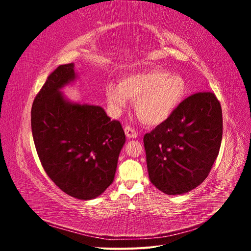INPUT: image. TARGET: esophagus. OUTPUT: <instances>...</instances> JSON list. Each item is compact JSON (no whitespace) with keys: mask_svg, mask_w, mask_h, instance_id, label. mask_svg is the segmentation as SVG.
<instances>
[{"mask_svg":"<svg viewBox=\"0 0 251 251\" xmlns=\"http://www.w3.org/2000/svg\"><path fill=\"white\" fill-rule=\"evenodd\" d=\"M125 133H126L127 138H136L138 136L137 131H136L135 128H133L130 126H125Z\"/></svg>","mask_w":251,"mask_h":251,"instance_id":"esophagus-1","label":"esophagus"}]
</instances>
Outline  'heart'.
Listing matches in <instances>:
<instances>
[{"label":"heart","instance_id":"obj_1","mask_svg":"<svg viewBox=\"0 0 251 251\" xmlns=\"http://www.w3.org/2000/svg\"><path fill=\"white\" fill-rule=\"evenodd\" d=\"M185 93L183 77L159 68L128 75L119 85L110 83L105 88L108 103L114 111L125 109L127 100L135 101L138 119L151 126L164 123L183 100Z\"/></svg>","mask_w":251,"mask_h":251}]
</instances>
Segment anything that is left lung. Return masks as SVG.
I'll return each instance as SVG.
<instances>
[{
    "label": "left lung",
    "instance_id": "1",
    "mask_svg": "<svg viewBox=\"0 0 251 251\" xmlns=\"http://www.w3.org/2000/svg\"><path fill=\"white\" fill-rule=\"evenodd\" d=\"M221 104L214 93L188 96L144 135L149 177L166 195H182L206 179L222 141Z\"/></svg>",
    "mask_w": 251,
    "mask_h": 251
}]
</instances>
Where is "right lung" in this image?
<instances>
[{
	"label": "right lung",
	"instance_id": "right-lung-1",
	"mask_svg": "<svg viewBox=\"0 0 251 251\" xmlns=\"http://www.w3.org/2000/svg\"><path fill=\"white\" fill-rule=\"evenodd\" d=\"M76 77L74 64L60 65L49 75L34 98L31 130L49 178L69 196L91 200L113 182L126 135L100 105L63 95L60 90Z\"/></svg>",
	"mask_w": 251,
	"mask_h": 251
}]
</instances>
